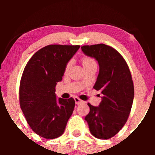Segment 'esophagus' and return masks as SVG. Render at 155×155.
Wrapping results in <instances>:
<instances>
[{
	"label": "esophagus",
	"instance_id": "esophagus-1",
	"mask_svg": "<svg viewBox=\"0 0 155 155\" xmlns=\"http://www.w3.org/2000/svg\"><path fill=\"white\" fill-rule=\"evenodd\" d=\"M74 101H75V103L76 105H79V104L84 103L83 101H81V99H79V97H74Z\"/></svg>",
	"mask_w": 155,
	"mask_h": 155
}]
</instances>
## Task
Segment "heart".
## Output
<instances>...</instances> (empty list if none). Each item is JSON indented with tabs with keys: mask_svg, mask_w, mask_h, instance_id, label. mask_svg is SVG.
Returning a JSON list of instances; mask_svg holds the SVG:
<instances>
[{
	"mask_svg": "<svg viewBox=\"0 0 155 155\" xmlns=\"http://www.w3.org/2000/svg\"><path fill=\"white\" fill-rule=\"evenodd\" d=\"M71 64L72 62L70 61L67 64L66 67H65V72H67L69 70L71 66ZM82 64H83V66H87V65H92V64H95V61L91 59V58H87V57H85L82 59Z\"/></svg>",
	"mask_w": 155,
	"mask_h": 155,
	"instance_id": "heart-1",
	"label": "heart"
}]
</instances>
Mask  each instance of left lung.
I'll return each instance as SVG.
<instances>
[{"label": "left lung", "instance_id": "8db88e82", "mask_svg": "<svg viewBox=\"0 0 155 155\" xmlns=\"http://www.w3.org/2000/svg\"><path fill=\"white\" fill-rule=\"evenodd\" d=\"M81 49L98 63V76L93 87L102 94L98 106L88 104L90 113L84 120L92 136L108 139L122 128L129 117L134 98L132 76L125 60L114 48L99 44Z\"/></svg>", "mask_w": 155, "mask_h": 155}]
</instances>
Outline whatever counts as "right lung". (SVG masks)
<instances>
[{
  "label": "right lung",
  "mask_w": 155,
  "mask_h": 155,
  "mask_svg": "<svg viewBox=\"0 0 155 155\" xmlns=\"http://www.w3.org/2000/svg\"><path fill=\"white\" fill-rule=\"evenodd\" d=\"M79 47L47 46L33 55L23 71L19 87L21 109L31 129L47 139L63 134L74 111V98L58 99L55 87Z\"/></svg>",
  "instance_id": "obj_1"
}]
</instances>
